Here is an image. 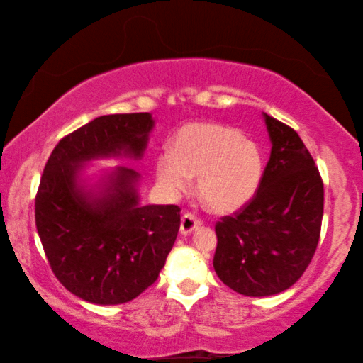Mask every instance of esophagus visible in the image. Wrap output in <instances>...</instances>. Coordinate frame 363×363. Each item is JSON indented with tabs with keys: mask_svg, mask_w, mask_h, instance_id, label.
Here are the masks:
<instances>
[{
	"mask_svg": "<svg viewBox=\"0 0 363 363\" xmlns=\"http://www.w3.org/2000/svg\"><path fill=\"white\" fill-rule=\"evenodd\" d=\"M201 220L193 213H185L182 216V225H180V233L182 235H190L193 230H196L198 226H201Z\"/></svg>",
	"mask_w": 363,
	"mask_h": 363,
	"instance_id": "34e87169",
	"label": "esophagus"
}]
</instances>
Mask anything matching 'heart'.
<instances>
[{"label": "heart", "instance_id": "heart-1", "mask_svg": "<svg viewBox=\"0 0 363 363\" xmlns=\"http://www.w3.org/2000/svg\"><path fill=\"white\" fill-rule=\"evenodd\" d=\"M262 170V153L255 142L213 122L186 123L173 140L172 155L157 160V178L168 193L183 191L190 177H198V196L216 213L245 206L259 186Z\"/></svg>", "mask_w": 363, "mask_h": 363}]
</instances>
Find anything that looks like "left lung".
Here are the masks:
<instances>
[{"instance_id":"8db88e82","label":"left lung","mask_w":363,"mask_h":363,"mask_svg":"<svg viewBox=\"0 0 363 363\" xmlns=\"http://www.w3.org/2000/svg\"><path fill=\"white\" fill-rule=\"evenodd\" d=\"M272 148L255 196L215 225L213 266L242 296H274L311 264L320 238L324 183L294 128L264 113Z\"/></svg>"}]
</instances>
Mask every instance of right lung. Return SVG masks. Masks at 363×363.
Masks as SVG:
<instances>
[{"label": "right lung", "mask_w": 363, "mask_h": 363, "mask_svg": "<svg viewBox=\"0 0 363 363\" xmlns=\"http://www.w3.org/2000/svg\"><path fill=\"white\" fill-rule=\"evenodd\" d=\"M148 112L94 118L62 137L39 182L34 203L38 235L49 266L74 296L92 304H123L157 281L180 228L177 205H138V173L118 167L106 190L84 191L82 162L145 150Z\"/></svg>", "instance_id": "add662e5"}]
</instances>
